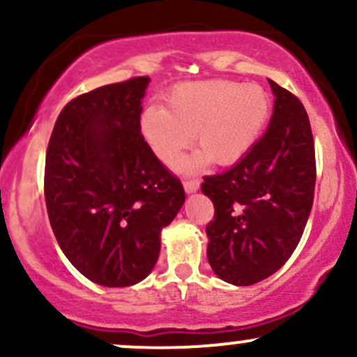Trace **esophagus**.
I'll use <instances>...</instances> for the list:
<instances>
[{
  "label": "esophagus",
  "mask_w": 357,
  "mask_h": 357,
  "mask_svg": "<svg viewBox=\"0 0 357 357\" xmlns=\"http://www.w3.org/2000/svg\"><path fill=\"white\" fill-rule=\"evenodd\" d=\"M198 190H199V179H186V181H184V191H186L188 195L196 192Z\"/></svg>",
  "instance_id": "esophagus-1"
}]
</instances>
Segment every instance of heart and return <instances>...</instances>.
Returning a JSON list of instances; mask_svg holds the SVG:
<instances>
[{"mask_svg":"<svg viewBox=\"0 0 357 357\" xmlns=\"http://www.w3.org/2000/svg\"><path fill=\"white\" fill-rule=\"evenodd\" d=\"M270 112V97L258 84L213 79L174 85L166 96V109L151 105L141 116V132L153 153L166 166L176 165L191 146L199 153L188 161L196 167L233 165L255 144Z\"/></svg>","mask_w":357,"mask_h":357,"instance_id":"1","label":"heart"}]
</instances>
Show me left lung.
Wrapping results in <instances>:
<instances>
[{"label": "left lung", "mask_w": 357, "mask_h": 357, "mask_svg": "<svg viewBox=\"0 0 357 357\" xmlns=\"http://www.w3.org/2000/svg\"><path fill=\"white\" fill-rule=\"evenodd\" d=\"M273 114L268 129L221 174L204 176L213 202L208 261L221 280L253 285L275 273L302 238L314 203L315 151L309 116L289 90L268 80Z\"/></svg>", "instance_id": "8db88e82"}]
</instances>
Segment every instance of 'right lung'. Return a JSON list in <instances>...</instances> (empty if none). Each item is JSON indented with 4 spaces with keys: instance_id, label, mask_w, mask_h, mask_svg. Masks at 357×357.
<instances>
[{
    "instance_id": "obj_1",
    "label": "right lung",
    "mask_w": 357,
    "mask_h": 357,
    "mask_svg": "<svg viewBox=\"0 0 357 357\" xmlns=\"http://www.w3.org/2000/svg\"><path fill=\"white\" fill-rule=\"evenodd\" d=\"M149 77L82 93L56 119L45 161V202L61 252L104 287L144 280L183 184L141 134Z\"/></svg>"
}]
</instances>
